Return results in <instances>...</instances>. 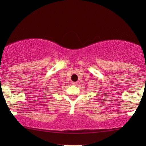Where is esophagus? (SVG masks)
Instances as JSON below:
<instances>
[{
  "instance_id": "obj_1",
  "label": "esophagus",
  "mask_w": 146,
  "mask_h": 146,
  "mask_svg": "<svg viewBox=\"0 0 146 146\" xmlns=\"http://www.w3.org/2000/svg\"><path fill=\"white\" fill-rule=\"evenodd\" d=\"M72 84L76 86L78 84V82H72Z\"/></svg>"
}]
</instances>
